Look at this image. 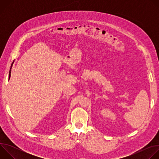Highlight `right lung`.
Wrapping results in <instances>:
<instances>
[{
	"label": "right lung",
	"mask_w": 159,
	"mask_h": 159,
	"mask_svg": "<svg viewBox=\"0 0 159 159\" xmlns=\"http://www.w3.org/2000/svg\"><path fill=\"white\" fill-rule=\"evenodd\" d=\"M13 63H14V61L12 63V64H11V69H10V70H9V79H10V77H11V69H12V65H13Z\"/></svg>",
	"instance_id": "add662e5"
}]
</instances>
